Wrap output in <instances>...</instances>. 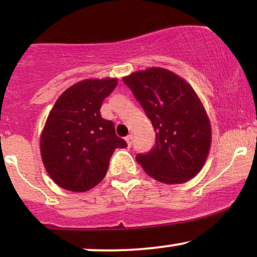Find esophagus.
I'll list each match as a JSON object with an SVG mask.
<instances>
[{"instance_id": "obj_1", "label": "esophagus", "mask_w": 257, "mask_h": 257, "mask_svg": "<svg viewBox=\"0 0 257 257\" xmlns=\"http://www.w3.org/2000/svg\"><path fill=\"white\" fill-rule=\"evenodd\" d=\"M125 141H126V144H128V146L131 147L132 146V143H133V135L129 134L128 137L125 138Z\"/></svg>"}]
</instances>
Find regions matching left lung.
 <instances>
[{"label":"left lung","mask_w":257,"mask_h":257,"mask_svg":"<svg viewBox=\"0 0 257 257\" xmlns=\"http://www.w3.org/2000/svg\"><path fill=\"white\" fill-rule=\"evenodd\" d=\"M156 132V145L137 161L163 184H184L200 172L209 155L211 126L198 95L184 78L162 67L123 77Z\"/></svg>","instance_id":"1"}]
</instances>
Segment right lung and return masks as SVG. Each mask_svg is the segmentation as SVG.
Instances as JSON below:
<instances>
[{
    "label": "right lung",
    "mask_w": 257,
    "mask_h": 257,
    "mask_svg": "<svg viewBox=\"0 0 257 257\" xmlns=\"http://www.w3.org/2000/svg\"><path fill=\"white\" fill-rule=\"evenodd\" d=\"M117 78L77 82L59 96L41 134V157L58 186L85 192L104 179L112 153L126 143L111 120L100 114L102 101L116 88Z\"/></svg>",
    "instance_id": "right-lung-1"
}]
</instances>
